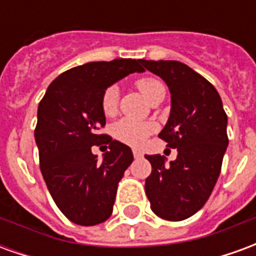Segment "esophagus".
<instances>
[{"label": "esophagus", "mask_w": 256, "mask_h": 256, "mask_svg": "<svg viewBox=\"0 0 256 256\" xmlns=\"http://www.w3.org/2000/svg\"><path fill=\"white\" fill-rule=\"evenodd\" d=\"M133 155H134V158H136V159H140V158H142V152H141V150H134Z\"/></svg>", "instance_id": "34e87169"}]
</instances>
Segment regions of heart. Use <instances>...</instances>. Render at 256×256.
I'll return each mask as SVG.
<instances>
[{"label": "heart", "mask_w": 256, "mask_h": 256, "mask_svg": "<svg viewBox=\"0 0 256 256\" xmlns=\"http://www.w3.org/2000/svg\"><path fill=\"white\" fill-rule=\"evenodd\" d=\"M140 93L144 96V98L148 102L150 98L159 92L164 89L163 84L154 78H141L136 82ZM118 106V89L115 86L108 88L101 98V108L106 116H112L116 112ZM154 132V126L150 123L137 122L133 119H120L112 128V134L116 140L123 144L132 145V146H140L145 142L148 136Z\"/></svg>", "instance_id": "b5f03b06"}]
</instances>
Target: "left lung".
I'll return each instance as SVG.
<instances>
[{
	"label": "left lung",
	"mask_w": 256,
	"mask_h": 256,
	"mask_svg": "<svg viewBox=\"0 0 256 256\" xmlns=\"http://www.w3.org/2000/svg\"><path fill=\"white\" fill-rule=\"evenodd\" d=\"M166 82L170 116L159 137L177 148V159L145 155L152 172L145 180L150 208L167 220H186L203 207L220 177L228 148V116L218 92L200 74L174 60H142Z\"/></svg>",
	"instance_id": "obj_1"
}]
</instances>
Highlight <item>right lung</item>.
I'll return each instance as SVG.
<instances>
[{"instance_id":"right-lung-1","label":"right lung","mask_w":256,"mask_h":256,"mask_svg":"<svg viewBox=\"0 0 256 256\" xmlns=\"http://www.w3.org/2000/svg\"><path fill=\"white\" fill-rule=\"evenodd\" d=\"M142 60L116 58L71 68L49 84L38 106L36 142L49 193L74 224L98 225L112 214L118 182L132 162L128 145L100 134L106 124L101 108L110 86L134 72H144ZM110 144L101 160L93 144Z\"/></svg>"}]
</instances>
